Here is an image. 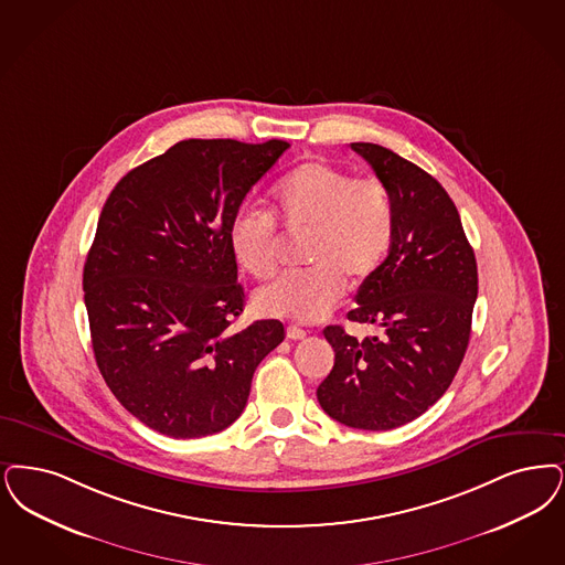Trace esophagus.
Wrapping results in <instances>:
<instances>
[{"mask_svg":"<svg viewBox=\"0 0 565 565\" xmlns=\"http://www.w3.org/2000/svg\"><path fill=\"white\" fill-rule=\"evenodd\" d=\"M286 334H288V339H290V340L307 339V332H305V330H302V328H298V326H288V330H286Z\"/></svg>","mask_w":565,"mask_h":565,"instance_id":"1","label":"esophagus"}]
</instances>
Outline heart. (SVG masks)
Listing matches in <instances>:
<instances>
[{"instance_id": "heart-1", "label": "heart", "mask_w": 565, "mask_h": 565, "mask_svg": "<svg viewBox=\"0 0 565 565\" xmlns=\"http://www.w3.org/2000/svg\"><path fill=\"white\" fill-rule=\"evenodd\" d=\"M273 215L290 235H309L307 271L284 273L254 294L258 313L296 321L328 316L349 279L360 284L393 246L397 210L381 179H355L328 161H305L273 189ZM228 249L239 269L267 279L277 263L271 214L242 207L228 225Z\"/></svg>"}]
</instances>
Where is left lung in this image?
<instances>
[{"mask_svg":"<svg viewBox=\"0 0 565 565\" xmlns=\"http://www.w3.org/2000/svg\"><path fill=\"white\" fill-rule=\"evenodd\" d=\"M388 186L397 231L383 265L363 279L349 319L381 328L358 340L328 326L334 367L319 406L347 427L388 430L425 414L450 386L471 337L477 263L446 189L416 163L351 142Z\"/></svg>","mask_w":565,"mask_h":565,"instance_id":"obj_1","label":"left lung"}]
</instances>
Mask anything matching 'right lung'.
Returning a JSON list of instances; mask_svg holds the SVG:
<instances>
[{
    "mask_svg": "<svg viewBox=\"0 0 565 565\" xmlns=\"http://www.w3.org/2000/svg\"><path fill=\"white\" fill-rule=\"evenodd\" d=\"M290 145L189 138L130 170L100 212L84 265L96 365L117 402L174 439L239 418L284 323L244 311L228 225Z\"/></svg>",
    "mask_w": 565,
    "mask_h": 565,
    "instance_id": "obj_1",
    "label": "right lung"
}]
</instances>
